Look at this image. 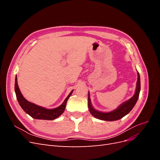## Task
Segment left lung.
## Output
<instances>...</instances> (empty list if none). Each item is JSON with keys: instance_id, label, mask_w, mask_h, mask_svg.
<instances>
[{"instance_id": "8db88e82", "label": "left lung", "mask_w": 160, "mask_h": 160, "mask_svg": "<svg viewBox=\"0 0 160 160\" xmlns=\"http://www.w3.org/2000/svg\"><path fill=\"white\" fill-rule=\"evenodd\" d=\"M138 81H137V87L135 90V95L132 98L128 101H125L123 104L121 105L119 107L113 111H111L109 113H103L94 109L92 107L91 101L89 98V93L88 94V106L89 109L91 114L93 117L98 118L101 120L104 121H115L122 119L125 115L130 112V111L133 109L134 105L136 103L139 95V91L141 89V84H140V77L139 72H138Z\"/></svg>"}]
</instances>
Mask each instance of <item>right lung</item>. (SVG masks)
I'll use <instances>...</instances> for the list:
<instances>
[{
	"label": "right lung",
	"instance_id": "1",
	"mask_svg": "<svg viewBox=\"0 0 160 160\" xmlns=\"http://www.w3.org/2000/svg\"><path fill=\"white\" fill-rule=\"evenodd\" d=\"M14 90H15L17 99L19 105H21L22 109L25 112L29 115L34 119H45V120H53L59 116L64 112L67 101L69 98V97L72 93V91L67 96V98L64 101L59 107L52 109H47L44 108L40 107L34 103H32L29 101L26 100L21 93V91L18 88L17 83V77L15 78V85H14Z\"/></svg>",
	"mask_w": 160,
	"mask_h": 160
}]
</instances>
